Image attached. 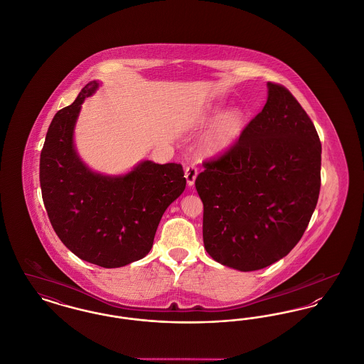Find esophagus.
<instances>
[{
  "mask_svg": "<svg viewBox=\"0 0 364 364\" xmlns=\"http://www.w3.org/2000/svg\"><path fill=\"white\" fill-rule=\"evenodd\" d=\"M196 176H198V168L195 165H190L186 168V178H187L188 186H193Z\"/></svg>",
  "mask_w": 364,
  "mask_h": 364,
  "instance_id": "obj_1",
  "label": "esophagus"
}]
</instances>
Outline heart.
<instances>
[{
	"instance_id": "1",
	"label": "heart",
	"mask_w": 364,
	"mask_h": 364,
	"mask_svg": "<svg viewBox=\"0 0 364 364\" xmlns=\"http://www.w3.org/2000/svg\"><path fill=\"white\" fill-rule=\"evenodd\" d=\"M220 116V112H214L211 122ZM245 124V116L242 110L233 109L221 117V120L215 124L214 129L208 135L206 140V149L208 151L217 153L228 149L236 139L240 136Z\"/></svg>"
}]
</instances>
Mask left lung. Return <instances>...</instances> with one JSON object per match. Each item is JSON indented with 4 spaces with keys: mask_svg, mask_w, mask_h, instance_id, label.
Here are the masks:
<instances>
[{
    "mask_svg": "<svg viewBox=\"0 0 364 364\" xmlns=\"http://www.w3.org/2000/svg\"><path fill=\"white\" fill-rule=\"evenodd\" d=\"M267 87L262 112L229 149L203 162L195 180L205 248L240 272L267 267L291 252L321 190L322 146L311 119L288 88Z\"/></svg>",
    "mask_w": 364,
    "mask_h": 364,
    "instance_id": "left-lung-1",
    "label": "left lung"
}]
</instances>
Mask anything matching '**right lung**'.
Listing matches in <instances>:
<instances>
[{
  "mask_svg": "<svg viewBox=\"0 0 364 364\" xmlns=\"http://www.w3.org/2000/svg\"><path fill=\"white\" fill-rule=\"evenodd\" d=\"M90 82L73 104L58 110L48 129L39 162L42 199L54 232L80 259L106 269L144 258L162 214L186 188L180 164L143 161L125 176L87 169L73 149V127Z\"/></svg>",
  "mask_w": 364,
  "mask_h": 364,
  "instance_id": "add662e5",
  "label": "right lung"
}]
</instances>
